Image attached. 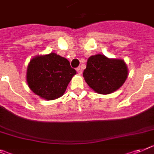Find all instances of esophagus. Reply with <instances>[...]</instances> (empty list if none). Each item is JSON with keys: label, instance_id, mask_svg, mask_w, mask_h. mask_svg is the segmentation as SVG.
I'll return each instance as SVG.
<instances>
[{"label": "esophagus", "instance_id": "34e87169", "mask_svg": "<svg viewBox=\"0 0 154 154\" xmlns=\"http://www.w3.org/2000/svg\"><path fill=\"white\" fill-rule=\"evenodd\" d=\"M77 72L78 74H81V73H82V69H81L80 67H78V68H77Z\"/></svg>", "mask_w": 154, "mask_h": 154}]
</instances>
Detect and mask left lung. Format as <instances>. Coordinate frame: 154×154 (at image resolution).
<instances>
[{
    "instance_id": "1",
    "label": "left lung",
    "mask_w": 154,
    "mask_h": 154,
    "mask_svg": "<svg viewBox=\"0 0 154 154\" xmlns=\"http://www.w3.org/2000/svg\"><path fill=\"white\" fill-rule=\"evenodd\" d=\"M83 76L94 91L107 95L123 85L128 77V68L121 59H108L99 54L88 59Z\"/></svg>"
}]
</instances>
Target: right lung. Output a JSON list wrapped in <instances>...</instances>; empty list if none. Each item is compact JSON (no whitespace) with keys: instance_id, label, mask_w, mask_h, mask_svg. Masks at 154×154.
<instances>
[{"instance_id":"right-lung-1","label":"right lung","mask_w":154,"mask_h":154,"mask_svg":"<svg viewBox=\"0 0 154 154\" xmlns=\"http://www.w3.org/2000/svg\"><path fill=\"white\" fill-rule=\"evenodd\" d=\"M76 70L69 62L55 53L33 58L29 63L26 81L36 95L47 100L58 99L64 94Z\"/></svg>"}]
</instances>
